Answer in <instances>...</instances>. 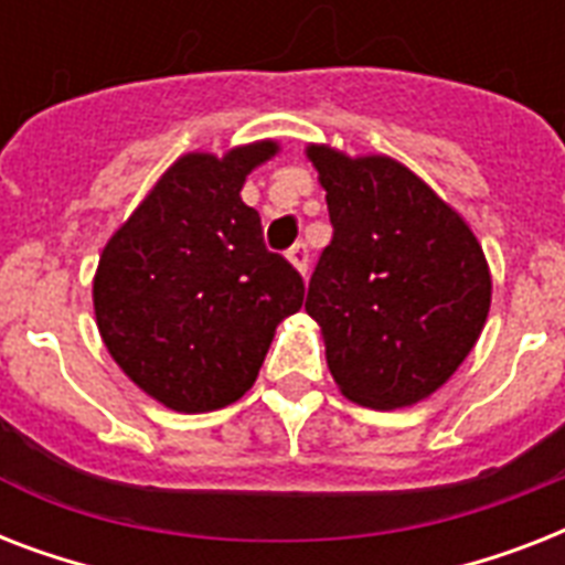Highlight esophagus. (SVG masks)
Returning <instances> with one entry per match:
<instances>
[{"label": "esophagus", "mask_w": 565, "mask_h": 565, "mask_svg": "<svg viewBox=\"0 0 565 565\" xmlns=\"http://www.w3.org/2000/svg\"><path fill=\"white\" fill-rule=\"evenodd\" d=\"M287 257H290V264L299 269L301 275H308V266H310V248L308 243H296V246L287 252Z\"/></svg>", "instance_id": "34e87169"}]
</instances>
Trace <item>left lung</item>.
<instances>
[{"label": "left lung", "instance_id": "8db88e82", "mask_svg": "<svg viewBox=\"0 0 565 565\" xmlns=\"http://www.w3.org/2000/svg\"><path fill=\"white\" fill-rule=\"evenodd\" d=\"M331 243L305 310L326 334L328 370L352 402L393 411L443 386L481 337L490 269L437 193L390 158L310 146Z\"/></svg>", "mask_w": 565, "mask_h": 565}]
</instances>
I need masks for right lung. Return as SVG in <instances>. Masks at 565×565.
<instances>
[{
    "mask_svg": "<svg viewBox=\"0 0 565 565\" xmlns=\"http://www.w3.org/2000/svg\"><path fill=\"white\" fill-rule=\"evenodd\" d=\"M275 143L188 154L110 237L93 305L110 358L158 402L204 413L237 402L305 301V281L264 243L243 181Z\"/></svg>",
    "mask_w": 565,
    "mask_h": 565,
    "instance_id": "add662e5",
    "label": "right lung"
}]
</instances>
